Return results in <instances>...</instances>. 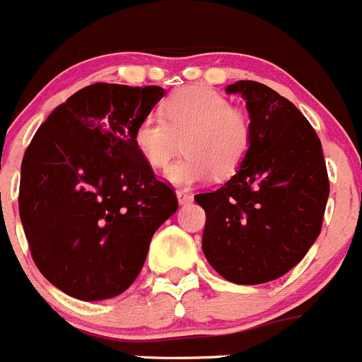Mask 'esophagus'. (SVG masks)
Instances as JSON below:
<instances>
[{"label": "esophagus", "instance_id": "esophagus-1", "mask_svg": "<svg viewBox=\"0 0 362 362\" xmlns=\"http://www.w3.org/2000/svg\"><path fill=\"white\" fill-rule=\"evenodd\" d=\"M175 196H177L179 204H188L192 201V194L187 190H177L175 192Z\"/></svg>", "mask_w": 362, "mask_h": 362}]
</instances>
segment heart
I'll return each mask as SVG.
<instances>
[{
    "mask_svg": "<svg viewBox=\"0 0 362 362\" xmlns=\"http://www.w3.org/2000/svg\"><path fill=\"white\" fill-rule=\"evenodd\" d=\"M158 112L146 114L134 130V145L152 168H163L185 137L183 159L172 163L165 179L175 187H192L216 172L228 177L250 148V123L225 95L209 86H187L174 92Z\"/></svg>",
    "mask_w": 362,
    "mask_h": 362,
    "instance_id": "b5f03b06",
    "label": "heart"
}]
</instances>
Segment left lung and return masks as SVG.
<instances>
[{"label": "left lung", "mask_w": 362, "mask_h": 362, "mask_svg": "<svg viewBox=\"0 0 362 362\" xmlns=\"http://www.w3.org/2000/svg\"><path fill=\"white\" fill-rule=\"evenodd\" d=\"M250 116V148L235 175L194 199L206 214L204 257L235 284H261L292 270L322 226L330 183L317 134L288 99L238 81Z\"/></svg>", "instance_id": "left-lung-1"}]
</instances>
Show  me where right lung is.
Here are the masks:
<instances>
[{"instance_id":"1","label":"right lung","mask_w":362,"mask_h":362,"mask_svg":"<svg viewBox=\"0 0 362 362\" xmlns=\"http://www.w3.org/2000/svg\"><path fill=\"white\" fill-rule=\"evenodd\" d=\"M163 95L161 86H85L54 108L25 152L19 217L36 267L66 296L123 293L177 210L174 190L134 145L136 124Z\"/></svg>"}]
</instances>
